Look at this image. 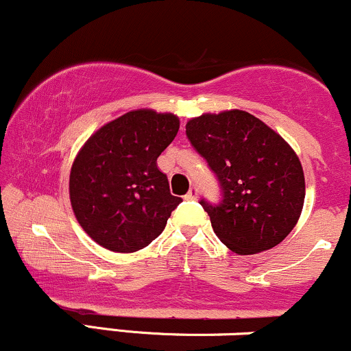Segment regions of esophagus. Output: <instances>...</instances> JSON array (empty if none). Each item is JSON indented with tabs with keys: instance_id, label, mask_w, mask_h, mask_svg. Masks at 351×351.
Returning <instances> with one entry per match:
<instances>
[{
	"instance_id": "esophagus-1",
	"label": "esophagus",
	"mask_w": 351,
	"mask_h": 351,
	"mask_svg": "<svg viewBox=\"0 0 351 351\" xmlns=\"http://www.w3.org/2000/svg\"><path fill=\"white\" fill-rule=\"evenodd\" d=\"M198 188H196V186H193L191 189H189V191H188V195L186 196H184V198H186V199H196V198H198Z\"/></svg>"
}]
</instances>
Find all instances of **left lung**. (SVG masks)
Instances as JSON below:
<instances>
[{"label":"left lung","instance_id":"1","mask_svg":"<svg viewBox=\"0 0 351 351\" xmlns=\"http://www.w3.org/2000/svg\"><path fill=\"white\" fill-rule=\"evenodd\" d=\"M186 136L219 181L223 199H201L221 243L239 256L272 249L299 221L305 178L299 156L279 134L244 110L203 114Z\"/></svg>","mask_w":351,"mask_h":351}]
</instances>
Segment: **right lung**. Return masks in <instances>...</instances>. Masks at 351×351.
I'll use <instances>...</instances> for the list:
<instances>
[{
  "label": "right lung",
  "instance_id": "right-lung-1",
  "mask_svg": "<svg viewBox=\"0 0 351 351\" xmlns=\"http://www.w3.org/2000/svg\"><path fill=\"white\" fill-rule=\"evenodd\" d=\"M178 130L176 115L138 108L100 127L80 148L69 178L72 211L102 247L135 252L162 234L181 198L170 193L156 158Z\"/></svg>",
  "mask_w": 351,
  "mask_h": 351
}]
</instances>
